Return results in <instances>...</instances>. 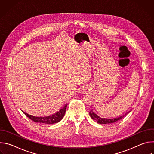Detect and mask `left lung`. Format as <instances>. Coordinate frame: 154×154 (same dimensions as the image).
Here are the masks:
<instances>
[{"label": "left lung", "instance_id": "8db88e82", "mask_svg": "<svg viewBox=\"0 0 154 154\" xmlns=\"http://www.w3.org/2000/svg\"><path fill=\"white\" fill-rule=\"evenodd\" d=\"M127 113H125V115L116 118H113V119H106V118H101L100 116H97L96 114L94 113L93 110L90 111V116L91 118L94 120L96 121L97 123L101 124H111V123H114L116 122V121L121 119L123 118Z\"/></svg>", "mask_w": 154, "mask_h": 154}]
</instances>
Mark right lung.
Listing matches in <instances>:
<instances>
[{
	"label": "right lung",
	"instance_id": "obj_1",
	"mask_svg": "<svg viewBox=\"0 0 154 154\" xmlns=\"http://www.w3.org/2000/svg\"><path fill=\"white\" fill-rule=\"evenodd\" d=\"M67 105H68L67 103L57 113H55L53 115H51L50 116H47V117H35V116L28 115L27 113H26L24 112L23 113H25L27 117H29V119H30L31 120H32L35 122L51 124L57 123L63 119L66 112V109Z\"/></svg>",
	"mask_w": 154,
	"mask_h": 154
}]
</instances>
